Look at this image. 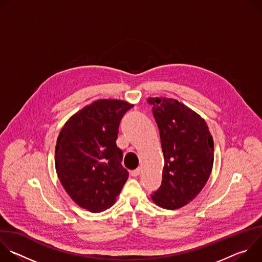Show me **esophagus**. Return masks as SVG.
Returning a JSON list of instances; mask_svg holds the SVG:
<instances>
[{
  "label": "esophagus",
  "mask_w": 262,
  "mask_h": 262,
  "mask_svg": "<svg viewBox=\"0 0 262 262\" xmlns=\"http://www.w3.org/2000/svg\"><path fill=\"white\" fill-rule=\"evenodd\" d=\"M140 173H141V169H140V168H138V169H136V170L132 171V172H130V175H132V176H134V177H137V176H139V175H140Z\"/></svg>",
  "instance_id": "esophagus-1"
}]
</instances>
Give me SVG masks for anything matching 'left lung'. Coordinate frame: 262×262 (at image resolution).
I'll use <instances>...</instances> for the list:
<instances>
[{"instance_id":"left-lung-1","label":"left lung","mask_w":262,"mask_h":262,"mask_svg":"<svg viewBox=\"0 0 262 262\" xmlns=\"http://www.w3.org/2000/svg\"><path fill=\"white\" fill-rule=\"evenodd\" d=\"M165 158L160 188L152 200L166 209L192 201L204 188L213 164V140L206 122L172 98H149Z\"/></svg>"}]
</instances>
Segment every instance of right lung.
Wrapping results in <instances>:
<instances>
[{"label": "right lung", "instance_id": "obj_1", "mask_svg": "<svg viewBox=\"0 0 262 262\" xmlns=\"http://www.w3.org/2000/svg\"><path fill=\"white\" fill-rule=\"evenodd\" d=\"M133 106L123 100H96L60 132L55 151L58 177L71 199L89 211L113 205L128 178L116 140L120 121Z\"/></svg>", "mask_w": 262, "mask_h": 262}]
</instances>
